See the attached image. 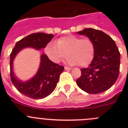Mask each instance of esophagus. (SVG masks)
Listing matches in <instances>:
<instances>
[{
	"mask_svg": "<svg viewBox=\"0 0 128 128\" xmlns=\"http://www.w3.org/2000/svg\"><path fill=\"white\" fill-rule=\"evenodd\" d=\"M64 69H65V70H72V68H69V67H67V66L64 67Z\"/></svg>",
	"mask_w": 128,
	"mask_h": 128,
	"instance_id": "esophagus-1",
	"label": "esophagus"
}]
</instances>
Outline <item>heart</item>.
<instances>
[{
	"instance_id": "b5f03b06",
	"label": "heart",
	"mask_w": 128,
	"mask_h": 128,
	"mask_svg": "<svg viewBox=\"0 0 128 128\" xmlns=\"http://www.w3.org/2000/svg\"><path fill=\"white\" fill-rule=\"evenodd\" d=\"M67 54H66V52ZM44 52L52 61L58 63L69 56L67 62L70 65L84 67L88 65L94 56V44L90 39H81L76 36H64L58 38L56 42H48L44 48Z\"/></svg>"
}]
</instances>
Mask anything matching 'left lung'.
<instances>
[{"label":"left lung","instance_id":"1","mask_svg":"<svg viewBox=\"0 0 128 128\" xmlns=\"http://www.w3.org/2000/svg\"><path fill=\"white\" fill-rule=\"evenodd\" d=\"M78 34L87 36L94 44V56L86 68L81 69V76L76 80L78 87L89 94H99L109 89L118 78L120 52L110 36L103 31L85 28Z\"/></svg>","mask_w":128,"mask_h":128}]
</instances>
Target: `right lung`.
Returning a JSON list of instances; mask_svg holds the SVG:
<instances>
[{"label": "right lung", "instance_id": "add662e5", "mask_svg": "<svg viewBox=\"0 0 128 128\" xmlns=\"http://www.w3.org/2000/svg\"><path fill=\"white\" fill-rule=\"evenodd\" d=\"M53 34L33 33L16 43L10 54V76L14 86L20 92L30 98L38 100L50 95L54 90L59 80L60 74L64 71V66L51 61L45 54L41 57V64L35 76L27 82L17 79L12 71V62L16 54L23 48L31 47L36 50L45 48L54 38Z\"/></svg>", "mask_w": 128, "mask_h": 128}]
</instances>
